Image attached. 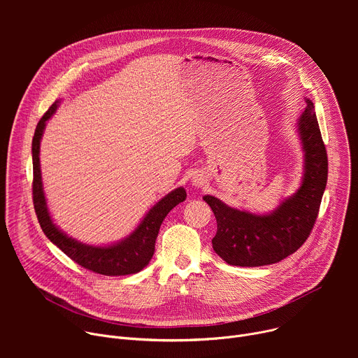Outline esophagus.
<instances>
[{
  "mask_svg": "<svg viewBox=\"0 0 358 358\" xmlns=\"http://www.w3.org/2000/svg\"><path fill=\"white\" fill-rule=\"evenodd\" d=\"M207 182H208V180H207V177L203 176L202 173H196V174H194L192 178H191V184H192L195 188L206 187Z\"/></svg>",
  "mask_w": 358,
  "mask_h": 358,
  "instance_id": "esophagus-1",
  "label": "esophagus"
}]
</instances>
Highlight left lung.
I'll use <instances>...</instances> for the list:
<instances>
[{
	"mask_svg": "<svg viewBox=\"0 0 358 358\" xmlns=\"http://www.w3.org/2000/svg\"><path fill=\"white\" fill-rule=\"evenodd\" d=\"M304 100L308 106L294 123L303 151V174L294 194L265 214L229 207L214 195L202 196L217 218L213 248L229 265L255 268L276 264L310 235L327 184V155L313 101Z\"/></svg>",
	"mask_w": 358,
	"mask_h": 358,
	"instance_id": "8db88e82",
	"label": "left lung"
}]
</instances>
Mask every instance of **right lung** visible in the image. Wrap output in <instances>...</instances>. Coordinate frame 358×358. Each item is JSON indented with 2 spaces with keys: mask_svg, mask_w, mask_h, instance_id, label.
I'll return each mask as SVG.
<instances>
[{
  "mask_svg": "<svg viewBox=\"0 0 358 358\" xmlns=\"http://www.w3.org/2000/svg\"><path fill=\"white\" fill-rule=\"evenodd\" d=\"M59 103L61 100H57L42 116L32 138V194L34 208L39 225L50 242L57 245L72 261H75L85 269L106 276H124L137 273L143 271L152 258L156 239L164 218L176 206H178L180 202L187 198V192L184 187H178L164 195L145 213L134 231L117 242H112L109 245H89L69 236L54 222L52 217H50L43 191L39 162L41 140L46 127V122L55 115Z\"/></svg>",
  "mask_w": 358,
  "mask_h": 358,
  "instance_id": "1",
  "label": "right lung"
}]
</instances>
